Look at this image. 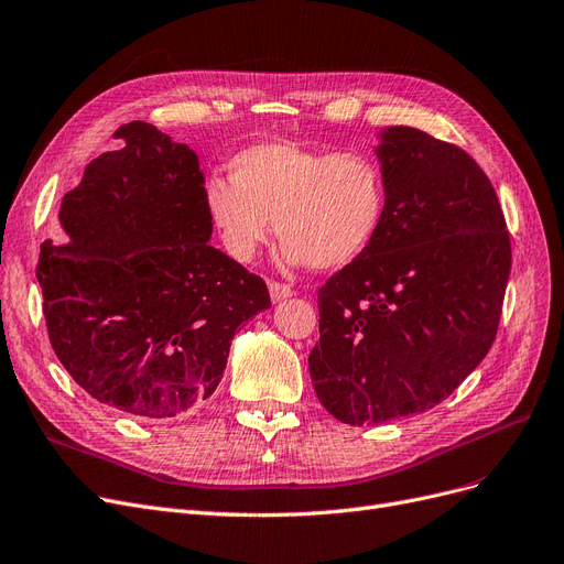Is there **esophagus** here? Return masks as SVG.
Segmentation results:
<instances>
[{
  "label": "esophagus",
  "mask_w": 564,
  "mask_h": 564,
  "mask_svg": "<svg viewBox=\"0 0 564 564\" xmlns=\"http://www.w3.org/2000/svg\"><path fill=\"white\" fill-rule=\"evenodd\" d=\"M269 295H271V300H274V302H281V300L293 297L295 293H293V288H290L288 283L271 281V283H269Z\"/></svg>",
  "instance_id": "1"
}]
</instances>
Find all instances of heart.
Segmentation results:
<instances>
[{
  "label": "heart",
  "instance_id": "b5f03b06",
  "mask_svg": "<svg viewBox=\"0 0 564 564\" xmlns=\"http://www.w3.org/2000/svg\"><path fill=\"white\" fill-rule=\"evenodd\" d=\"M204 206L227 253L248 262L274 235L283 258L316 269L356 262L379 237L388 183L365 151L325 153L288 141L248 145L212 178Z\"/></svg>",
  "mask_w": 564,
  "mask_h": 564
}]
</instances>
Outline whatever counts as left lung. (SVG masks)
Masks as SVG:
<instances>
[{"mask_svg": "<svg viewBox=\"0 0 564 564\" xmlns=\"http://www.w3.org/2000/svg\"><path fill=\"white\" fill-rule=\"evenodd\" d=\"M379 158L383 227L318 290L308 356L321 404L348 425L444 402L488 356L511 271L502 206L460 145L390 128Z\"/></svg>", "mask_w": 564, "mask_h": 564, "instance_id": "obj_1", "label": "left lung"}]
</instances>
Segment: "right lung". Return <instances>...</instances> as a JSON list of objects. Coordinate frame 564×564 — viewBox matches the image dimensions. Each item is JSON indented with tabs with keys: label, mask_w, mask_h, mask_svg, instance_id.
Instances as JSON below:
<instances>
[{
	"label": "right lung",
	"mask_w": 564,
	"mask_h": 564,
	"mask_svg": "<svg viewBox=\"0 0 564 564\" xmlns=\"http://www.w3.org/2000/svg\"><path fill=\"white\" fill-rule=\"evenodd\" d=\"M59 206L36 279L57 360L101 404L183 415L220 383L235 332L271 306L267 283L208 243L197 153L155 124H120Z\"/></svg>",
	"instance_id": "right-lung-1"
}]
</instances>
